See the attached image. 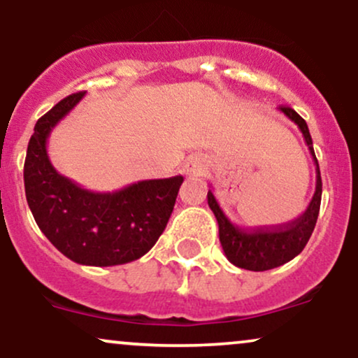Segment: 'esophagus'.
Returning <instances> with one entry per match:
<instances>
[{
	"instance_id": "34e87169",
	"label": "esophagus",
	"mask_w": 358,
	"mask_h": 358,
	"mask_svg": "<svg viewBox=\"0 0 358 358\" xmlns=\"http://www.w3.org/2000/svg\"><path fill=\"white\" fill-rule=\"evenodd\" d=\"M183 170L187 175H199L203 170V159L199 158V156H192L185 162Z\"/></svg>"
}]
</instances>
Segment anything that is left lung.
<instances>
[{
	"label": "left lung",
	"mask_w": 358,
	"mask_h": 358,
	"mask_svg": "<svg viewBox=\"0 0 358 358\" xmlns=\"http://www.w3.org/2000/svg\"><path fill=\"white\" fill-rule=\"evenodd\" d=\"M287 119L294 122L303 133L305 143L308 145L313 162L316 165V188L315 195L303 215L296 220H291L289 224L279 225V227H261L248 231L239 225L232 224V220L225 215L222 207L217 202L212 190L207 193L208 207L215 215L219 224V239L224 249V254L234 266L248 271H268L278 266L286 264L291 259H294L305 249L306 242L310 241L311 234L318 219L320 203H322V176H320L318 159L315 156L313 141H311L310 129L306 121L294 109L279 108Z\"/></svg>",
	"instance_id": "8db88e82"
}]
</instances>
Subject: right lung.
<instances>
[{"mask_svg": "<svg viewBox=\"0 0 358 358\" xmlns=\"http://www.w3.org/2000/svg\"><path fill=\"white\" fill-rule=\"evenodd\" d=\"M84 94L65 97L36 121L24 159V193L40 231L65 257L108 268L136 261L153 248L173 212L183 176L92 192L59 173L47 153L48 136Z\"/></svg>", "mask_w": 358, "mask_h": 358, "instance_id": "right-lung-1", "label": "right lung"}]
</instances>
